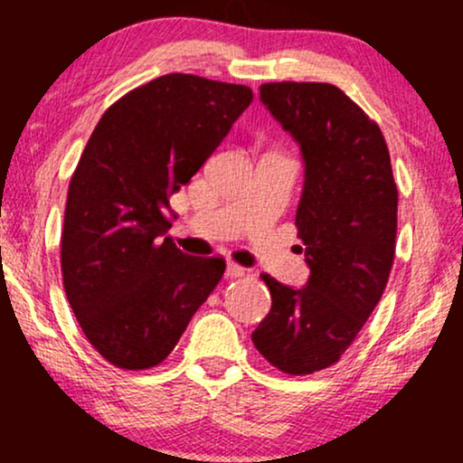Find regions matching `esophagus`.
<instances>
[{
  "label": "esophagus",
  "mask_w": 463,
  "mask_h": 463,
  "mask_svg": "<svg viewBox=\"0 0 463 463\" xmlns=\"http://www.w3.org/2000/svg\"><path fill=\"white\" fill-rule=\"evenodd\" d=\"M243 274H246V268H241V265H237L235 261L226 263V276H228V279H241Z\"/></svg>",
  "instance_id": "1"
}]
</instances>
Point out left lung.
Listing matches in <instances>:
<instances>
[{
	"label": "left lung",
	"mask_w": 463,
	"mask_h": 463,
	"mask_svg": "<svg viewBox=\"0 0 463 463\" xmlns=\"http://www.w3.org/2000/svg\"><path fill=\"white\" fill-rule=\"evenodd\" d=\"M261 102L300 146L296 211L307 285L261 274L272 309L252 342L285 374L337 364L379 305L396 248L398 191L383 132L326 82L261 84Z\"/></svg>",
	"instance_id": "1"
}]
</instances>
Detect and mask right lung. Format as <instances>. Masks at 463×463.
<instances>
[{
	"mask_svg": "<svg viewBox=\"0 0 463 463\" xmlns=\"http://www.w3.org/2000/svg\"><path fill=\"white\" fill-rule=\"evenodd\" d=\"M252 102L243 84L167 73L117 99L69 183L61 239L67 300L93 348L124 370L158 365L220 283L222 259L169 237V198Z\"/></svg>",
	"mask_w": 463,
	"mask_h": 463,
	"instance_id": "right-lung-1",
	"label": "right lung"
}]
</instances>
